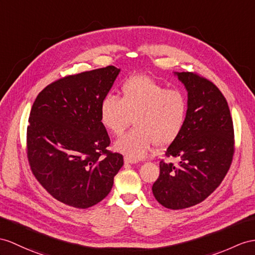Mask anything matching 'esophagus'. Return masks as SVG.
<instances>
[{"mask_svg": "<svg viewBox=\"0 0 255 255\" xmlns=\"http://www.w3.org/2000/svg\"><path fill=\"white\" fill-rule=\"evenodd\" d=\"M124 162L126 163H128V164H134V163H137V161L129 158V157H124Z\"/></svg>", "mask_w": 255, "mask_h": 255, "instance_id": "1", "label": "esophagus"}]
</instances>
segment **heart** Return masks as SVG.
Masks as SVG:
<instances>
[{
  "label": "heart",
  "instance_id": "b5f03b06",
  "mask_svg": "<svg viewBox=\"0 0 255 255\" xmlns=\"http://www.w3.org/2000/svg\"><path fill=\"white\" fill-rule=\"evenodd\" d=\"M187 115L184 92L166 89L144 76L127 80L120 98L108 94L99 107L103 127L116 136L124 132L133 118L134 128L115 142V149L135 160L145 157L153 144L163 148L176 140Z\"/></svg>",
  "mask_w": 255,
  "mask_h": 255
}]
</instances>
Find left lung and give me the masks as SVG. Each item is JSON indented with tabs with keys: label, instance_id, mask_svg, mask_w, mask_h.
Returning <instances> with one entry per match:
<instances>
[{
	"label": "left lung",
	"instance_id": "obj_1",
	"mask_svg": "<svg viewBox=\"0 0 255 255\" xmlns=\"http://www.w3.org/2000/svg\"><path fill=\"white\" fill-rule=\"evenodd\" d=\"M188 96V115L178 138L160 161V175L152 194L163 207L186 209L200 203L219 187L234 156V127L228 104L221 91L192 72H174Z\"/></svg>",
	"mask_w": 255,
	"mask_h": 255
}]
</instances>
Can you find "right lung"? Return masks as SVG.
Listing matches in <instances>:
<instances>
[{"label": "right lung", "instance_id": "obj_1", "mask_svg": "<svg viewBox=\"0 0 255 255\" xmlns=\"http://www.w3.org/2000/svg\"><path fill=\"white\" fill-rule=\"evenodd\" d=\"M120 69L108 66L68 76L36 96L27 128L33 175L55 199L86 209L106 198L123 165L107 150L110 138L99 107Z\"/></svg>", "mask_w": 255, "mask_h": 255}]
</instances>
